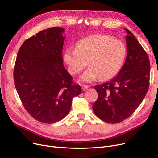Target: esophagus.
I'll return each mask as SVG.
<instances>
[{
    "label": "esophagus",
    "instance_id": "esophagus-1",
    "mask_svg": "<svg viewBox=\"0 0 158 158\" xmlns=\"http://www.w3.org/2000/svg\"><path fill=\"white\" fill-rule=\"evenodd\" d=\"M89 88V85H82V89L83 91L84 90H86L87 89H88Z\"/></svg>",
    "mask_w": 158,
    "mask_h": 158
}]
</instances>
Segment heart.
Returning <instances> with one entry per match:
<instances>
[{
    "mask_svg": "<svg viewBox=\"0 0 158 158\" xmlns=\"http://www.w3.org/2000/svg\"><path fill=\"white\" fill-rule=\"evenodd\" d=\"M126 54V47L122 41L107 35L98 34L80 40L75 49H66L64 60L73 75L78 74L88 64L89 66L81 79L90 82L114 77L120 71Z\"/></svg>",
    "mask_w": 158,
    "mask_h": 158,
    "instance_id": "obj_1",
    "label": "heart"
}]
</instances>
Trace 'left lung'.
<instances>
[{
  "instance_id": "8db88e82",
  "label": "left lung",
  "mask_w": 158,
  "mask_h": 158,
  "mask_svg": "<svg viewBox=\"0 0 158 158\" xmlns=\"http://www.w3.org/2000/svg\"><path fill=\"white\" fill-rule=\"evenodd\" d=\"M125 30L127 33L125 64L115 77L94 86L98 98L93 111L108 123H121L130 117L143 101L149 88V58L135 35Z\"/></svg>"
}]
</instances>
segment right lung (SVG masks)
Instances as JSON below:
<instances>
[{"label": "right lung", "mask_w": 158, "mask_h": 158, "mask_svg": "<svg viewBox=\"0 0 158 158\" xmlns=\"http://www.w3.org/2000/svg\"><path fill=\"white\" fill-rule=\"evenodd\" d=\"M64 32L54 27L26 40L14 65V85L23 107L33 118L47 124L64 118L73 98L82 92L63 65Z\"/></svg>", "instance_id": "right-lung-1"}]
</instances>
